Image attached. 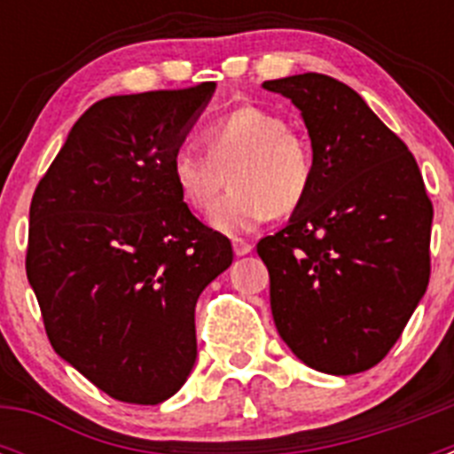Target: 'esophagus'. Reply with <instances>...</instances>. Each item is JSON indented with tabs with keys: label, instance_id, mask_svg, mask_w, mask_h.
<instances>
[{
	"label": "esophagus",
	"instance_id": "1",
	"mask_svg": "<svg viewBox=\"0 0 454 454\" xmlns=\"http://www.w3.org/2000/svg\"><path fill=\"white\" fill-rule=\"evenodd\" d=\"M250 252H252V246L247 243V240H239V239L234 240V254L236 256H246V254H250Z\"/></svg>",
	"mask_w": 454,
	"mask_h": 454
}]
</instances>
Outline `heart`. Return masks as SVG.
Listing matches in <instances>:
<instances>
[{
    "instance_id": "heart-1",
    "label": "heart",
    "mask_w": 454,
    "mask_h": 454,
    "mask_svg": "<svg viewBox=\"0 0 454 454\" xmlns=\"http://www.w3.org/2000/svg\"><path fill=\"white\" fill-rule=\"evenodd\" d=\"M203 152L179 147L170 175L184 202L208 211L232 177L235 191L211 211L208 223L227 236L254 231L275 214H291L314 182V152L302 134L263 106H240L200 131Z\"/></svg>"
}]
</instances>
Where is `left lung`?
<instances>
[{
	"label": "left lung",
	"mask_w": 454,
	"mask_h": 454,
	"mask_svg": "<svg viewBox=\"0 0 454 454\" xmlns=\"http://www.w3.org/2000/svg\"><path fill=\"white\" fill-rule=\"evenodd\" d=\"M302 114L314 182L282 231L259 240L277 332L330 375L380 364L430 282L432 202L414 154L350 86L263 82Z\"/></svg>",
	"instance_id": "left-lung-1"
}]
</instances>
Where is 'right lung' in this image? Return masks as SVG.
Listing matches in <instances>:
<instances>
[{"label":"right lung","instance_id":"add662e5","mask_svg":"<svg viewBox=\"0 0 454 454\" xmlns=\"http://www.w3.org/2000/svg\"><path fill=\"white\" fill-rule=\"evenodd\" d=\"M215 90L114 95L74 122L35 186L27 277L56 355L120 403L159 404L191 375L200 293L231 266L170 159Z\"/></svg>","mask_w":454,"mask_h":454}]
</instances>
